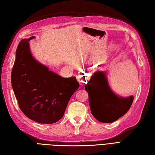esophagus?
I'll list each match as a JSON object with an SVG mask.
<instances>
[{"label":"esophagus","mask_w":155,"mask_h":155,"mask_svg":"<svg viewBox=\"0 0 155 155\" xmlns=\"http://www.w3.org/2000/svg\"><path fill=\"white\" fill-rule=\"evenodd\" d=\"M77 80L80 85H84L88 82V77L86 76H81V75H79V76L77 77Z\"/></svg>","instance_id":"obj_1"}]
</instances>
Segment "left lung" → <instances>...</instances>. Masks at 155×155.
Wrapping results in <instances>:
<instances>
[{"mask_svg": "<svg viewBox=\"0 0 155 155\" xmlns=\"http://www.w3.org/2000/svg\"><path fill=\"white\" fill-rule=\"evenodd\" d=\"M92 115L105 123L118 120L128 111L134 97H118L110 90L104 71H97L85 86Z\"/></svg>", "mask_w": 155, "mask_h": 155, "instance_id": "8db88e82", "label": "left lung"}]
</instances>
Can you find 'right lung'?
Returning a JSON list of instances; mask_svg holds the SVG:
<instances>
[{
    "label": "right lung",
    "mask_w": 155,
    "mask_h": 155,
    "mask_svg": "<svg viewBox=\"0 0 155 155\" xmlns=\"http://www.w3.org/2000/svg\"><path fill=\"white\" fill-rule=\"evenodd\" d=\"M33 38L19 43L12 86L19 108L27 117L42 124H53L63 117L79 84L75 77L62 78L35 60L29 45Z\"/></svg>",
    "instance_id": "right-lung-1"
}]
</instances>
